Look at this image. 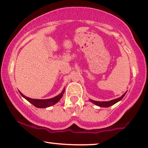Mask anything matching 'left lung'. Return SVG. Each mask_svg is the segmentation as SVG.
Here are the masks:
<instances>
[{"label": "left lung", "mask_w": 148, "mask_h": 148, "mask_svg": "<svg viewBox=\"0 0 148 148\" xmlns=\"http://www.w3.org/2000/svg\"><path fill=\"white\" fill-rule=\"evenodd\" d=\"M125 95V93L123 96L117 98V99H115L111 100V101H94V100L92 99H90V101L92 103H95V104L97 105V106H99L100 107H109L112 106V105L115 104V103L118 102V101H120V100L124 97V96Z\"/></svg>", "instance_id": "1"}]
</instances>
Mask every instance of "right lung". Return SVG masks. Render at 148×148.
Listing matches in <instances>:
<instances>
[{
    "mask_svg": "<svg viewBox=\"0 0 148 148\" xmlns=\"http://www.w3.org/2000/svg\"><path fill=\"white\" fill-rule=\"evenodd\" d=\"M64 92V88L63 90L62 91V92L60 94H59L58 95L56 96L55 97L51 98V99H31V98L28 97L23 95L21 92H20L21 95L25 98V99L28 100L30 103H31L32 104L34 105L37 108H47V107H49L52 105H54L55 103L58 102V101L61 99L62 95H63Z\"/></svg>",
    "mask_w": 148,
    "mask_h": 148,
    "instance_id": "add662e5",
    "label": "right lung"
}]
</instances>
